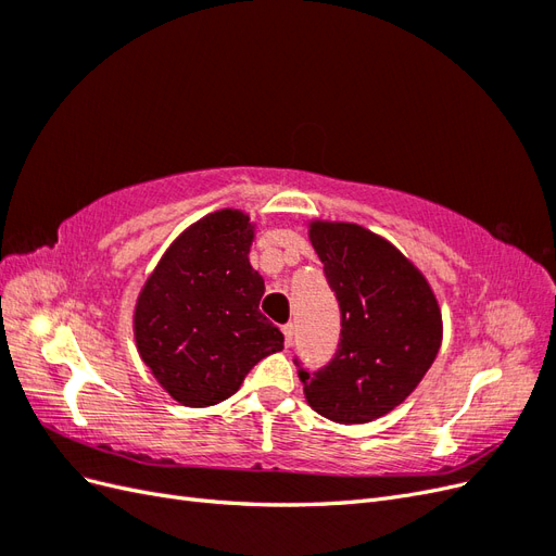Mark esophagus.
Returning a JSON list of instances; mask_svg holds the SVG:
<instances>
[{"mask_svg": "<svg viewBox=\"0 0 556 556\" xmlns=\"http://www.w3.org/2000/svg\"><path fill=\"white\" fill-rule=\"evenodd\" d=\"M282 336H285V348H290L294 343V325L292 323L282 325Z\"/></svg>", "mask_w": 556, "mask_h": 556, "instance_id": "1", "label": "esophagus"}]
</instances>
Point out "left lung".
<instances>
[{
  "instance_id": "8db88e82",
  "label": "left lung",
  "mask_w": 556,
  "mask_h": 556,
  "mask_svg": "<svg viewBox=\"0 0 556 556\" xmlns=\"http://www.w3.org/2000/svg\"><path fill=\"white\" fill-rule=\"evenodd\" d=\"M308 237L339 301L341 341L325 368H299L306 401L331 422H374L410 396L439 355V301L419 268L374 231L313 220Z\"/></svg>"
}]
</instances>
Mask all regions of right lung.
Wrapping results in <instances>:
<instances>
[{"label":"right lung","mask_w":556,"mask_h":556,"mask_svg":"<svg viewBox=\"0 0 556 556\" xmlns=\"http://www.w3.org/2000/svg\"><path fill=\"white\" fill-rule=\"evenodd\" d=\"M252 239L243 211L201 217L166 248L137 299L139 355L182 406L229 399L252 366L282 350L280 329L260 313L264 280L248 260Z\"/></svg>","instance_id":"1"}]
</instances>
